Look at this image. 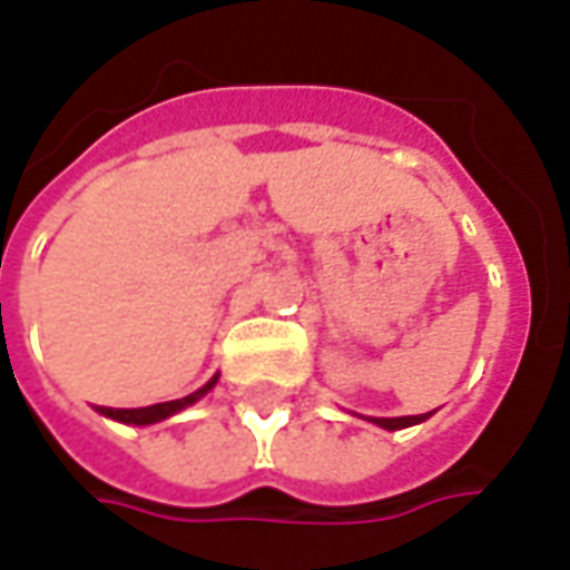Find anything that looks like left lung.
I'll use <instances>...</instances> for the list:
<instances>
[{
  "label": "left lung",
  "instance_id": "8db88e82",
  "mask_svg": "<svg viewBox=\"0 0 570 570\" xmlns=\"http://www.w3.org/2000/svg\"><path fill=\"white\" fill-rule=\"evenodd\" d=\"M430 415H433V412H428V415H403V419H370V421L384 430H403V428H412V424H421V421H428Z\"/></svg>",
  "mask_w": 570,
  "mask_h": 570
}]
</instances>
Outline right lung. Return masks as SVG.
<instances>
[{
    "label": "right lung",
    "mask_w": 570,
    "mask_h": 570,
    "mask_svg": "<svg viewBox=\"0 0 570 570\" xmlns=\"http://www.w3.org/2000/svg\"><path fill=\"white\" fill-rule=\"evenodd\" d=\"M219 382V375H213L210 382L204 384V387H198L195 394L183 396V400H170V403H155V406H146V409H100L106 419H116L121 421V424H137V428H142V424H155V421H164L170 419V415H176V412H183L186 406H191V403H198L200 396L207 394V391H213V384Z\"/></svg>",
    "instance_id": "obj_1"
}]
</instances>
